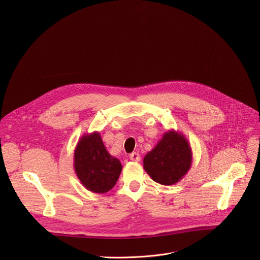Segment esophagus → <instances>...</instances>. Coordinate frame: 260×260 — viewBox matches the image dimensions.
Instances as JSON below:
<instances>
[{"label": "esophagus", "mask_w": 260, "mask_h": 260, "mask_svg": "<svg viewBox=\"0 0 260 260\" xmlns=\"http://www.w3.org/2000/svg\"><path fill=\"white\" fill-rule=\"evenodd\" d=\"M129 159L132 161H140L141 157H140V154L138 152H133L129 154Z\"/></svg>", "instance_id": "1"}]
</instances>
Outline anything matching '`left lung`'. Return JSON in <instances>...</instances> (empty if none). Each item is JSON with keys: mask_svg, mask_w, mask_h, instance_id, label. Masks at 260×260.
<instances>
[{"mask_svg": "<svg viewBox=\"0 0 260 260\" xmlns=\"http://www.w3.org/2000/svg\"><path fill=\"white\" fill-rule=\"evenodd\" d=\"M192 151L185 136L175 129L166 132L143 159V167L151 179L161 185L178 183L191 167Z\"/></svg>", "mask_w": 260, "mask_h": 260, "instance_id": "1", "label": "left lung"}]
</instances>
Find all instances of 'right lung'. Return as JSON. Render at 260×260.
I'll list each match as a JSON object with an SVG mask.
<instances>
[{"instance_id":"add662e5","label":"right lung","mask_w":260,"mask_h":260,"mask_svg":"<svg viewBox=\"0 0 260 260\" xmlns=\"http://www.w3.org/2000/svg\"><path fill=\"white\" fill-rule=\"evenodd\" d=\"M74 170L83 186L94 193H106L114 187L122 166L111 155L100 133L83 135L74 151Z\"/></svg>"}]
</instances>
